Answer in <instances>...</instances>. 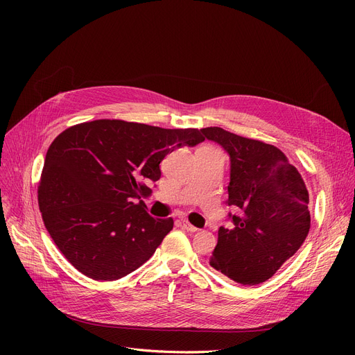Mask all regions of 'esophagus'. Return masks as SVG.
I'll return each mask as SVG.
<instances>
[{
    "instance_id": "obj_1",
    "label": "esophagus",
    "mask_w": 355,
    "mask_h": 355,
    "mask_svg": "<svg viewBox=\"0 0 355 355\" xmlns=\"http://www.w3.org/2000/svg\"><path fill=\"white\" fill-rule=\"evenodd\" d=\"M181 225H182V229H185L187 232H190V233H194V232H197L198 229L197 227H194L191 223L189 221V220H182L181 221Z\"/></svg>"
}]
</instances>
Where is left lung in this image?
I'll use <instances>...</instances> for the list:
<instances>
[{"label":"left lung","instance_id":"obj_1","mask_svg":"<svg viewBox=\"0 0 355 355\" xmlns=\"http://www.w3.org/2000/svg\"><path fill=\"white\" fill-rule=\"evenodd\" d=\"M204 139L220 144L230 155L229 206L233 229H218L209 263L241 285L268 281L305 241L311 214L309 194L300 171L281 149L263 141L210 126Z\"/></svg>","mask_w":355,"mask_h":355}]
</instances>
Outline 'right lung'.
I'll list each match as a JSON object with an SVG mask.
<instances>
[{
	"instance_id": "add662e5",
	"label": "right lung",
	"mask_w": 355,
	"mask_h": 355,
	"mask_svg": "<svg viewBox=\"0 0 355 355\" xmlns=\"http://www.w3.org/2000/svg\"><path fill=\"white\" fill-rule=\"evenodd\" d=\"M200 130L164 129L121 119L73 125L47 149L39 207L58 249L85 276L116 281L151 257L174 220L146 213L141 197L158 181L159 164Z\"/></svg>"
}]
</instances>
